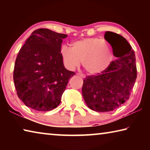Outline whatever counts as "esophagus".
<instances>
[{
	"instance_id": "34e87169",
	"label": "esophagus",
	"mask_w": 150,
	"mask_h": 150,
	"mask_svg": "<svg viewBox=\"0 0 150 150\" xmlns=\"http://www.w3.org/2000/svg\"><path fill=\"white\" fill-rule=\"evenodd\" d=\"M77 75L79 76V77H82V78H85V75L82 74V73H77Z\"/></svg>"
}]
</instances>
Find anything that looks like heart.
I'll return each instance as SVG.
<instances>
[{"instance_id":"b5f03b06","label":"heart","mask_w":150,"mask_h":150,"mask_svg":"<svg viewBox=\"0 0 150 150\" xmlns=\"http://www.w3.org/2000/svg\"><path fill=\"white\" fill-rule=\"evenodd\" d=\"M63 62L67 67L74 69L83 62V67L91 75L100 74L108 69L112 55L107 44L97 38H89L73 42L71 48H61Z\"/></svg>"}]
</instances>
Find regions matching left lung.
Returning <instances> with one entry per match:
<instances>
[{
    "label": "left lung",
    "instance_id": "obj_1",
    "mask_svg": "<svg viewBox=\"0 0 150 150\" xmlns=\"http://www.w3.org/2000/svg\"><path fill=\"white\" fill-rule=\"evenodd\" d=\"M105 38L118 58L104 72L87 76L82 87L86 104L96 112L112 111L128 100L137 78L136 56L130 44L123 36L112 32H106ZM122 50L126 52L115 55Z\"/></svg>",
    "mask_w": 150,
    "mask_h": 150
}]
</instances>
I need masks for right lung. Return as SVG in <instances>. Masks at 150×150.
<instances>
[{
	"mask_svg": "<svg viewBox=\"0 0 150 150\" xmlns=\"http://www.w3.org/2000/svg\"><path fill=\"white\" fill-rule=\"evenodd\" d=\"M67 37L49 29H38L17 55L13 73L17 95L35 110L56 108L69 80L75 74L65 69L61 55L63 40Z\"/></svg>",
	"mask_w": 150,
	"mask_h": 150,
	"instance_id": "add662e5",
	"label": "right lung"
}]
</instances>
